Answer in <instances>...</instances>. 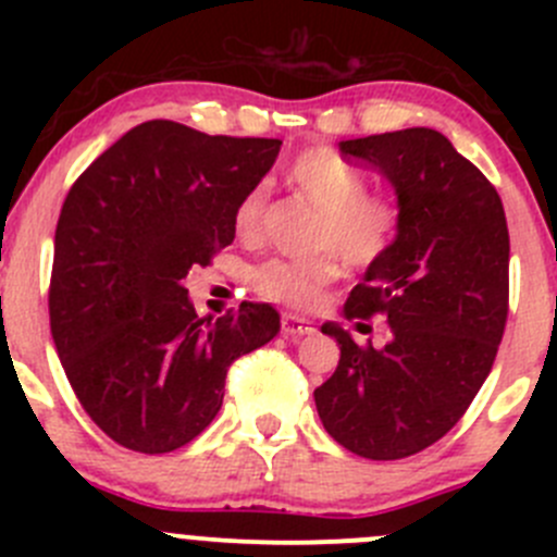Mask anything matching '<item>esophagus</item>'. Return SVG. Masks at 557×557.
<instances>
[{
    "mask_svg": "<svg viewBox=\"0 0 557 557\" xmlns=\"http://www.w3.org/2000/svg\"><path fill=\"white\" fill-rule=\"evenodd\" d=\"M283 331H285V336H290V339H301V336H310L314 329H312L310 320L288 312V314H283Z\"/></svg>",
    "mask_w": 557,
    "mask_h": 557,
    "instance_id": "obj_1",
    "label": "esophagus"
}]
</instances>
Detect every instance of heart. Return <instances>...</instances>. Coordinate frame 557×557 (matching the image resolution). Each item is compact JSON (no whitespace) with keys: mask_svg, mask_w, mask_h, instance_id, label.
Segmentation results:
<instances>
[{"mask_svg":"<svg viewBox=\"0 0 557 557\" xmlns=\"http://www.w3.org/2000/svg\"><path fill=\"white\" fill-rule=\"evenodd\" d=\"M290 183L296 194L320 212L314 247L336 250L352 267H372L396 243L401 226V210L396 199L385 194H367V174L329 148L301 153L290 166ZM267 183L252 185L234 210V226L245 239L261 232ZM336 252L307 258V261L263 263L252 274V285L267 299L283 301L299 310L323 305L325 288L342 274Z\"/></svg>","mask_w":557,"mask_h":557,"instance_id":"obj_1","label":"heart"}]
</instances>
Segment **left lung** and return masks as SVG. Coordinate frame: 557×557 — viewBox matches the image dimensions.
<instances>
[{"label":"left lung","mask_w":557,"mask_h":557,"mask_svg":"<svg viewBox=\"0 0 557 557\" xmlns=\"http://www.w3.org/2000/svg\"><path fill=\"white\" fill-rule=\"evenodd\" d=\"M339 150L393 185L401 226L345 305V318L385 314V345L323 323L342 356L314 407L350 453L407 458L463 418L496 361L509 312L507 215L485 174L434 128L345 139Z\"/></svg>","instance_id":"1"}]
</instances>
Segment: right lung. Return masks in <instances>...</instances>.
Masks as SVG:
<instances>
[{"mask_svg":"<svg viewBox=\"0 0 557 557\" xmlns=\"http://www.w3.org/2000/svg\"><path fill=\"white\" fill-rule=\"evenodd\" d=\"M280 145L148 121L66 194L50 334L83 409L121 447L156 455L188 445L221 409L228 367L277 336L269 305L199 318L183 277L234 243V210Z\"/></svg>","mask_w":557,"mask_h":557,"instance_id":"obj_1","label":"right lung"}]
</instances>
